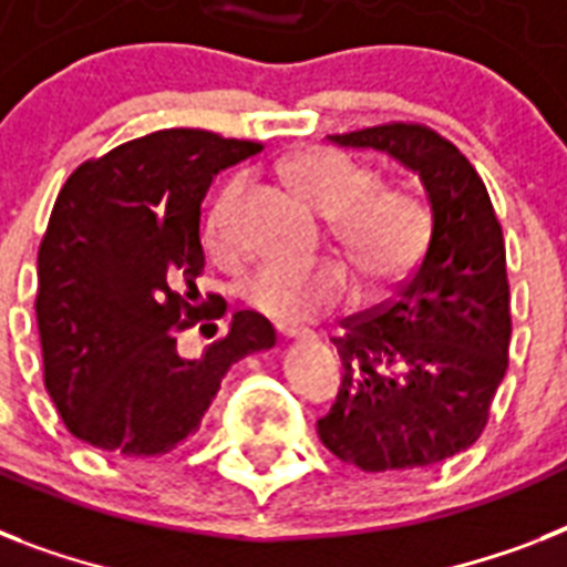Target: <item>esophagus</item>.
I'll return each instance as SVG.
<instances>
[{"mask_svg":"<svg viewBox=\"0 0 567 567\" xmlns=\"http://www.w3.org/2000/svg\"><path fill=\"white\" fill-rule=\"evenodd\" d=\"M279 336L285 338V341H306V338H311L309 329H300V327H291V323H279Z\"/></svg>","mask_w":567,"mask_h":567,"instance_id":"1","label":"esophagus"}]
</instances>
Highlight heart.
Returning <instances> with one entry per match:
<instances>
[{"mask_svg": "<svg viewBox=\"0 0 567 567\" xmlns=\"http://www.w3.org/2000/svg\"><path fill=\"white\" fill-rule=\"evenodd\" d=\"M282 182L306 208L332 223L338 244L368 282H396L417 265L426 247V217L394 190H377L368 167L329 150H306L282 164ZM240 182H231L214 199L205 235L223 240V223L238 199ZM240 297L249 309L279 323L318 318L350 297L344 270L332 265L300 267L270 261L244 279Z\"/></svg>", "mask_w": 567, "mask_h": 567, "instance_id": "1", "label": "heart"}]
</instances>
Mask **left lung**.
I'll return each instance as SVG.
<instances>
[{
	"label": "left lung",
	"instance_id": "obj_1",
	"mask_svg": "<svg viewBox=\"0 0 567 567\" xmlns=\"http://www.w3.org/2000/svg\"><path fill=\"white\" fill-rule=\"evenodd\" d=\"M327 141L417 176L432 229L394 300L336 338L344 379L318 435L368 474L439 465L480 439L509 362L501 223L471 162L430 128L391 123Z\"/></svg>",
	"mask_w": 567,
	"mask_h": 567
}]
</instances>
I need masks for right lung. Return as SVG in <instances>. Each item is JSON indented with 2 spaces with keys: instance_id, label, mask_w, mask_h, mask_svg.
I'll use <instances>...</instances> for the list:
<instances>
[{
  "instance_id": "obj_1",
  "label": "right lung",
  "mask_w": 567,
  "mask_h": 567,
  "mask_svg": "<svg viewBox=\"0 0 567 567\" xmlns=\"http://www.w3.org/2000/svg\"><path fill=\"white\" fill-rule=\"evenodd\" d=\"M258 153L252 141L162 128L82 164L58 194L34 309L47 391L84 444L162 456L199 430L231 364L276 347L270 320L235 311L203 355L179 353L182 329L226 311L194 306L205 190Z\"/></svg>"
}]
</instances>
